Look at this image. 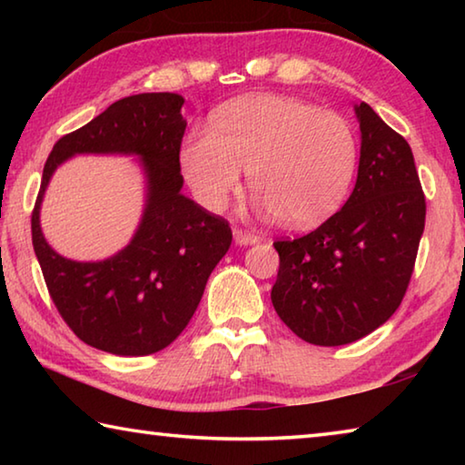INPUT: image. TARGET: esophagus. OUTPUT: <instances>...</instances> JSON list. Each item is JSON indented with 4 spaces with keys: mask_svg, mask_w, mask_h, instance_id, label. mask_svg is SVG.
Listing matches in <instances>:
<instances>
[{
    "mask_svg": "<svg viewBox=\"0 0 465 465\" xmlns=\"http://www.w3.org/2000/svg\"><path fill=\"white\" fill-rule=\"evenodd\" d=\"M233 240H235V243H240V246H252V243H256L261 238H258L254 232H243V230H240V227H235Z\"/></svg>",
    "mask_w": 465,
    "mask_h": 465,
    "instance_id": "34e87169",
    "label": "esophagus"
}]
</instances>
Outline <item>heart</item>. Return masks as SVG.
Returning a JSON list of instances; mask_svg holds the SVG:
<instances>
[{"instance_id":"1","label":"heart","mask_w":465,"mask_h":465,"mask_svg":"<svg viewBox=\"0 0 465 465\" xmlns=\"http://www.w3.org/2000/svg\"><path fill=\"white\" fill-rule=\"evenodd\" d=\"M178 162L194 201L207 211L225 207L246 168L264 215L289 227H313L349 194L359 141L334 110L262 94L219 108L209 129L188 131Z\"/></svg>"}]
</instances>
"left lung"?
Listing matches in <instances>:
<instances>
[{
	"label": "left lung",
	"mask_w": 465,
	"mask_h": 465,
	"mask_svg": "<svg viewBox=\"0 0 465 465\" xmlns=\"http://www.w3.org/2000/svg\"><path fill=\"white\" fill-rule=\"evenodd\" d=\"M355 113L361 157L349 201L318 230L274 242V310L318 346L355 342L391 318L411 282L427 215L408 141L365 102Z\"/></svg>",
	"instance_id": "1"
}]
</instances>
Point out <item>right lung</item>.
Listing matches in <instances>:
<instances>
[{"label":"right lung","instance_id":"right-lung-1","mask_svg":"<svg viewBox=\"0 0 465 465\" xmlns=\"http://www.w3.org/2000/svg\"><path fill=\"white\" fill-rule=\"evenodd\" d=\"M180 94L123 98L54 143L33 211V246L53 303L74 334L98 351L141 357L166 349L191 322L209 274L232 246V227L180 188L186 121ZM77 153L139 154L148 201L136 235L106 262L75 263L57 255L40 230L45 184Z\"/></svg>","mask_w":465,"mask_h":465}]
</instances>
